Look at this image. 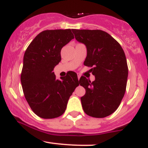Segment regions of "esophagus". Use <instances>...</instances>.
I'll list each match as a JSON object with an SVG mask.
<instances>
[{
	"label": "esophagus",
	"instance_id": "34e87169",
	"mask_svg": "<svg viewBox=\"0 0 148 148\" xmlns=\"http://www.w3.org/2000/svg\"><path fill=\"white\" fill-rule=\"evenodd\" d=\"M80 77H81V76H80V75H78V79H80Z\"/></svg>",
	"mask_w": 148,
	"mask_h": 148
}]
</instances>
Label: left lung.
I'll return each instance as SVG.
<instances>
[{
  "label": "left lung",
  "mask_w": 148,
  "mask_h": 148,
  "mask_svg": "<svg viewBox=\"0 0 148 148\" xmlns=\"http://www.w3.org/2000/svg\"><path fill=\"white\" fill-rule=\"evenodd\" d=\"M78 42L87 48L84 65L95 76L91 82L84 76L80 85L86 89L81 97L83 109L94 118L108 116L116 111L125 95L128 67L123 48L113 37L101 30L72 29Z\"/></svg>",
  "instance_id": "obj_1"
}]
</instances>
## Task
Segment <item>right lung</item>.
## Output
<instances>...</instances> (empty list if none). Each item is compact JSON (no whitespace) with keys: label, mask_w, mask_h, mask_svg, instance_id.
<instances>
[{"label":"right lung","mask_w":148,"mask_h":148,"mask_svg":"<svg viewBox=\"0 0 148 148\" xmlns=\"http://www.w3.org/2000/svg\"><path fill=\"white\" fill-rule=\"evenodd\" d=\"M74 38L71 29L44 30L25 50L21 86L27 102L40 118L52 119L63 114L69 97L80 84L75 72L61 80L53 72L61 60V49Z\"/></svg>","instance_id":"1"}]
</instances>
